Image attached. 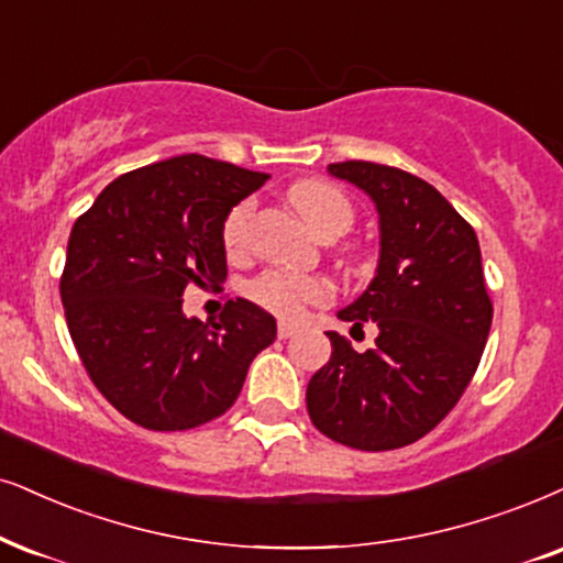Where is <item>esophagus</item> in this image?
Returning a JSON list of instances; mask_svg holds the SVG:
<instances>
[{
    "label": "esophagus",
    "mask_w": 563,
    "mask_h": 563,
    "mask_svg": "<svg viewBox=\"0 0 563 563\" xmlns=\"http://www.w3.org/2000/svg\"><path fill=\"white\" fill-rule=\"evenodd\" d=\"M296 332H298L296 324H290V322H280V324H277V338H280V340L294 338Z\"/></svg>",
    "instance_id": "obj_1"
}]
</instances>
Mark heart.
I'll use <instances>...</instances> for the list:
<instances>
[{
	"instance_id": "obj_1",
	"label": "heart",
	"mask_w": 563,
	"mask_h": 563,
	"mask_svg": "<svg viewBox=\"0 0 563 563\" xmlns=\"http://www.w3.org/2000/svg\"><path fill=\"white\" fill-rule=\"evenodd\" d=\"M290 205L298 210L311 231L319 239H338L353 225V205L343 191L327 181H301L288 191ZM254 205L239 202L223 223V244L231 254H241L249 244V231H252ZM249 296L265 306L273 314L298 317L306 303H319L330 296V286L322 277L280 273V269H267L254 277L249 286Z\"/></svg>"
}]
</instances>
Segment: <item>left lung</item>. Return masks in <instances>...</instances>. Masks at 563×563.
<instances>
[{
	"instance_id": "left-lung-1",
	"label": "left lung",
	"mask_w": 563,
	"mask_h": 563,
	"mask_svg": "<svg viewBox=\"0 0 563 563\" xmlns=\"http://www.w3.org/2000/svg\"><path fill=\"white\" fill-rule=\"evenodd\" d=\"M372 197L379 262L368 288L338 311L353 330L374 322L358 353L338 332L330 361L311 376L306 408L324 437L364 452L426 437L471 384L486 347L490 306L478 236L465 218L408 170L368 161L327 166Z\"/></svg>"
}]
</instances>
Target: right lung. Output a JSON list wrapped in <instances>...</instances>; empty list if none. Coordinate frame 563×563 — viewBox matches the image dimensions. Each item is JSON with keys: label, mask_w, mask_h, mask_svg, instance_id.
Segmentation results:
<instances>
[{"label": "right lung", "mask_w": 563, "mask_h": 563, "mask_svg": "<svg viewBox=\"0 0 563 563\" xmlns=\"http://www.w3.org/2000/svg\"><path fill=\"white\" fill-rule=\"evenodd\" d=\"M269 174L189 153L113 179L77 218L59 283L92 384L151 431H187L236 402L277 324L236 298L220 322L187 317V286L225 280V216Z\"/></svg>", "instance_id": "obj_1"}]
</instances>
